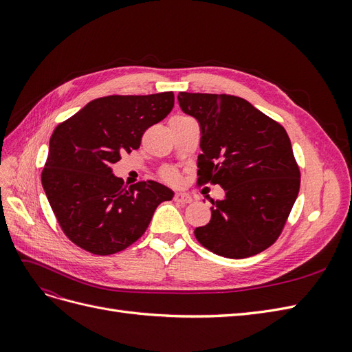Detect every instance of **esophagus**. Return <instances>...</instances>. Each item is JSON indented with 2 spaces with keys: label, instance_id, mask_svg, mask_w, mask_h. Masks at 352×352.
I'll list each match as a JSON object with an SVG mask.
<instances>
[{
  "label": "esophagus",
  "instance_id": "34e87169",
  "mask_svg": "<svg viewBox=\"0 0 352 352\" xmlns=\"http://www.w3.org/2000/svg\"><path fill=\"white\" fill-rule=\"evenodd\" d=\"M175 201L180 202V204H189V202H192V197L186 192H176L175 194Z\"/></svg>",
  "mask_w": 352,
  "mask_h": 352
}]
</instances>
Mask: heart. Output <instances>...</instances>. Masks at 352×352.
I'll use <instances>...</instances> for the list:
<instances>
[{
	"mask_svg": "<svg viewBox=\"0 0 352 352\" xmlns=\"http://www.w3.org/2000/svg\"><path fill=\"white\" fill-rule=\"evenodd\" d=\"M179 119H185V116H176L172 120H179ZM160 177L168 184H176L179 180V172L175 167H163L160 170Z\"/></svg>",
	"mask_w": 352,
	"mask_h": 352,
	"instance_id": "1",
	"label": "heart"
}]
</instances>
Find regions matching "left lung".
Masks as SVG:
<instances>
[{
    "label": "left lung",
    "instance_id": "8db88e82",
    "mask_svg": "<svg viewBox=\"0 0 352 352\" xmlns=\"http://www.w3.org/2000/svg\"><path fill=\"white\" fill-rule=\"evenodd\" d=\"M184 113L201 127L198 184L220 185L211 220L197 241L226 258H247L282 233L300 192V167L283 126L247 100L226 94L179 92Z\"/></svg>",
    "mask_w": 352,
    "mask_h": 352
}]
</instances>
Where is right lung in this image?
<instances>
[{
  "label": "right lung",
  "instance_id": "obj_1",
  "mask_svg": "<svg viewBox=\"0 0 352 352\" xmlns=\"http://www.w3.org/2000/svg\"><path fill=\"white\" fill-rule=\"evenodd\" d=\"M175 94L109 95L91 101L50 140L41 180L65 235L82 250L110 255L140 239L158 204L173 198L146 180L126 186L111 166L138 150L144 132L172 111Z\"/></svg>",
  "mask_w": 352,
  "mask_h": 352
}]
</instances>
